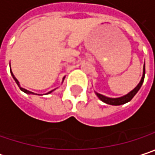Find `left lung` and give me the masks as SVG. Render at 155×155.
<instances>
[{
  "instance_id": "1",
  "label": "left lung",
  "mask_w": 155,
  "mask_h": 155,
  "mask_svg": "<svg viewBox=\"0 0 155 155\" xmlns=\"http://www.w3.org/2000/svg\"><path fill=\"white\" fill-rule=\"evenodd\" d=\"M145 74H146V69H145V65H144L143 76H142V79H141L140 82L138 83V85L134 89L133 91H131L130 92L129 94H127V95H125V96H123V97H118V98H110V97H106L105 96H103V95H101V94H99V93H97V92H96V94H97V96L98 97V98H99L101 101H103L104 103L108 104V105H112V106H120V105L126 104V103H128L129 101H130V100L133 98L134 96L137 93V91H139V89L141 88V86H142V84H143V82H144Z\"/></svg>"
}]
</instances>
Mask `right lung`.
I'll use <instances>...</instances> for the list:
<instances>
[{
  "mask_svg": "<svg viewBox=\"0 0 155 155\" xmlns=\"http://www.w3.org/2000/svg\"><path fill=\"white\" fill-rule=\"evenodd\" d=\"M10 73H11V74H12V76H13V78H14V80H15V81H16V83H17V84L18 85V87H19V89L21 90L22 91H24V92H25V93H26V94H35V93H33V92L29 91H26V90H25V89H23V88H21V87L19 86V82H18V80L16 79V77H15V76L13 75V74H12V72H11V70H10ZM50 92H51V91H50ZM50 92H49V93H50ZM49 93H48V94H49Z\"/></svg>",
  "mask_w": 155,
  "mask_h": 155,
  "instance_id": "right-lung-1",
  "label": "right lung"
}]
</instances>
